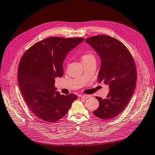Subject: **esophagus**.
Instances as JSON below:
<instances>
[{
    "mask_svg": "<svg viewBox=\"0 0 155 155\" xmlns=\"http://www.w3.org/2000/svg\"><path fill=\"white\" fill-rule=\"evenodd\" d=\"M81 97L83 98H88L89 97H90V95H81Z\"/></svg>",
    "mask_w": 155,
    "mask_h": 155,
    "instance_id": "obj_1",
    "label": "esophagus"
}]
</instances>
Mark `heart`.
<instances>
[{
  "label": "heart",
  "mask_w": 155,
  "mask_h": 155,
  "mask_svg": "<svg viewBox=\"0 0 155 155\" xmlns=\"http://www.w3.org/2000/svg\"><path fill=\"white\" fill-rule=\"evenodd\" d=\"M81 58L82 63H83L86 62V61H89L90 60H95V57L94 56V54L91 53H86L81 55Z\"/></svg>",
  "instance_id": "b5f03b06"
}]
</instances>
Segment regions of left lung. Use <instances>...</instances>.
<instances>
[{"mask_svg":"<svg viewBox=\"0 0 155 155\" xmlns=\"http://www.w3.org/2000/svg\"><path fill=\"white\" fill-rule=\"evenodd\" d=\"M86 42L94 48L101 60L98 82L109 84L106 98L95 97L99 107L94 114L102 120L113 118L127 107L134 94L137 69L130 52L121 42L112 37H90Z\"/></svg>","mask_w":155,"mask_h":155,"instance_id":"obj_1","label":"left lung"}]
</instances>
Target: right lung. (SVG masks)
Returning a JSON list of instances; mask_svg holds the SVG:
<instances>
[{"label":"right lung","instance_id":"right-lung-1","mask_svg":"<svg viewBox=\"0 0 155 155\" xmlns=\"http://www.w3.org/2000/svg\"><path fill=\"white\" fill-rule=\"evenodd\" d=\"M84 40L51 37L36 42L22 56L18 74L20 91L29 109L41 120H59L77 99L74 94L56 91L54 78L63 76L67 54Z\"/></svg>","mask_w":155,"mask_h":155}]
</instances>
